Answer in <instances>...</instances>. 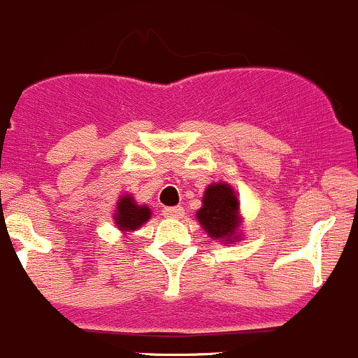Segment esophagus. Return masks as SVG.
Masks as SVG:
<instances>
[{
  "instance_id": "obj_1",
  "label": "esophagus",
  "mask_w": 358,
  "mask_h": 358,
  "mask_svg": "<svg viewBox=\"0 0 358 358\" xmlns=\"http://www.w3.org/2000/svg\"><path fill=\"white\" fill-rule=\"evenodd\" d=\"M182 214H184V208L180 207V205H178V207H165L164 208V215H165V217L178 219Z\"/></svg>"
}]
</instances>
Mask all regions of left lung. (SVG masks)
Masks as SVG:
<instances>
[{
  "mask_svg": "<svg viewBox=\"0 0 358 358\" xmlns=\"http://www.w3.org/2000/svg\"><path fill=\"white\" fill-rule=\"evenodd\" d=\"M196 217L214 240L231 242L238 228V198L228 184H210L203 194V207Z\"/></svg>",
  "mask_w": 358,
  "mask_h": 358,
  "instance_id": "obj_1",
  "label": "left lung"
}]
</instances>
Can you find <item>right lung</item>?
Segmentation results:
<instances>
[{
    "mask_svg": "<svg viewBox=\"0 0 358 358\" xmlns=\"http://www.w3.org/2000/svg\"><path fill=\"white\" fill-rule=\"evenodd\" d=\"M151 217V210L144 205H137L134 198L123 196L118 201V210L115 214V221L122 231H134L143 226Z\"/></svg>",
    "mask_w": 358,
    "mask_h": 358,
    "instance_id": "obj_1",
    "label": "right lung"
}]
</instances>
